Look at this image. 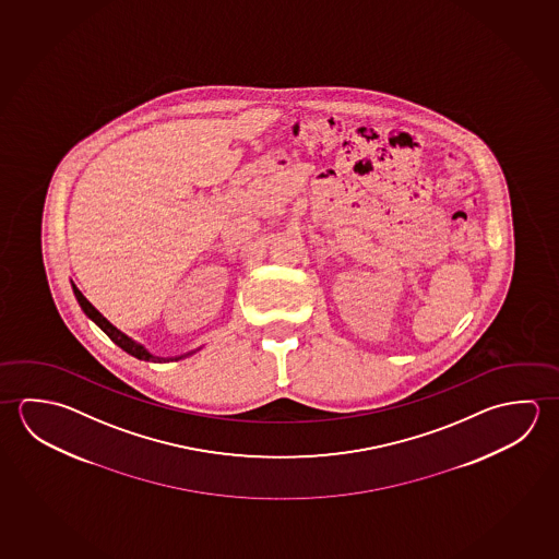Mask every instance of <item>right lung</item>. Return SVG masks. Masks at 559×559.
I'll return each instance as SVG.
<instances>
[{
	"label": "right lung",
	"mask_w": 559,
	"mask_h": 559,
	"mask_svg": "<svg viewBox=\"0 0 559 559\" xmlns=\"http://www.w3.org/2000/svg\"><path fill=\"white\" fill-rule=\"evenodd\" d=\"M72 287H74V295H76L78 304L82 307V311H84L85 314H87V317H90V319H92V321H94L95 324H97V326H99V329H102V331H104L105 334H107V336H109V338L119 346V348H123L127 354H131L134 358H139V360L144 361H158V364H160V361L181 360V358H186V356L193 354V352H190V354H183V356H178V358H158V356H152L151 352L144 350L139 342H134L133 338H129V336L123 334V332L117 331L114 324L107 321L104 314L97 311L94 305L90 304V301L85 299L76 285H72Z\"/></svg>",
	"instance_id": "right-lung-1"
}]
</instances>
